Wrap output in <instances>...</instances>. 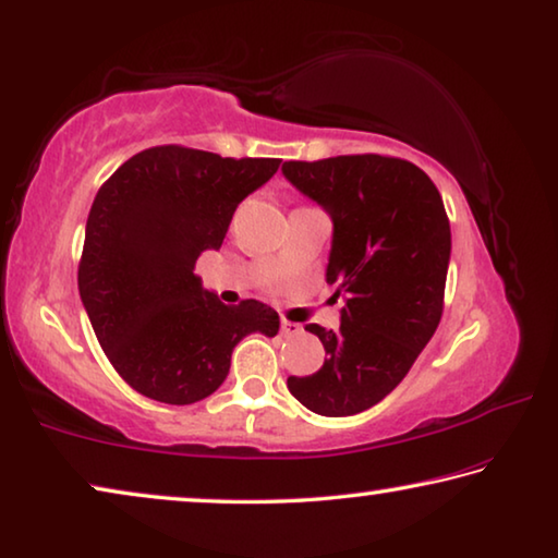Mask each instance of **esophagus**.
Returning <instances> with one entry per match:
<instances>
[{"mask_svg":"<svg viewBox=\"0 0 558 558\" xmlns=\"http://www.w3.org/2000/svg\"><path fill=\"white\" fill-rule=\"evenodd\" d=\"M301 328L299 324H291L287 322V318H281V336H287V339H291V336H299Z\"/></svg>","mask_w":558,"mask_h":558,"instance_id":"esophagus-1","label":"esophagus"}]
</instances>
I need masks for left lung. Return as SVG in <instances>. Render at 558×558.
<instances>
[{
  "label": "left lung",
  "mask_w": 558,
  "mask_h": 558,
  "mask_svg": "<svg viewBox=\"0 0 558 558\" xmlns=\"http://www.w3.org/2000/svg\"><path fill=\"white\" fill-rule=\"evenodd\" d=\"M281 170L331 215L326 281L345 296L336 331L306 326L324 343V365L287 386L318 415L363 413L408 376L440 324L450 219L435 182L390 155L289 160Z\"/></svg>",
  "instance_id": "1"
}]
</instances>
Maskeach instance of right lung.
I'll list each match as a JSON object with an SVG mask.
<instances>
[{
	"label": "right lung",
	"mask_w": 558,
	"mask_h": 558,
	"mask_svg": "<svg viewBox=\"0 0 558 558\" xmlns=\"http://www.w3.org/2000/svg\"><path fill=\"white\" fill-rule=\"evenodd\" d=\"M279 158H222L155 145L125 160L90 205L78 294L100 349L128 386L168 405L222 386L244 336H277L279 314L257 299L225 306L195 274L219 250L242 199Z\"/></svg>",
	"instance_id": "right-lung-1"
}]
</instances>
